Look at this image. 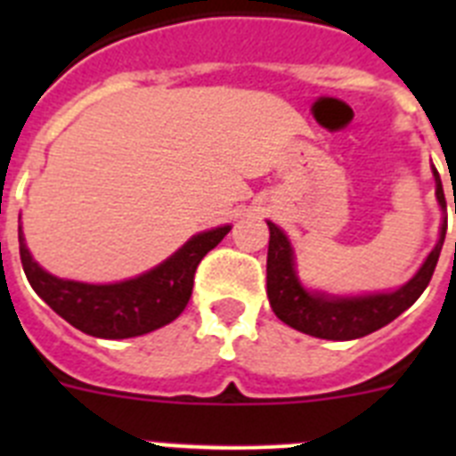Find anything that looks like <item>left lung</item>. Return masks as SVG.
<instances>
[{"instance_id":"left-lung-1","label":"left lung","mask_w":456,"mask_h":456,"mask_svg":"<svg viewBox=\"0 0 456 456\" xmlns=\"http://www.w3.org/2000/svg\"><path fill=\"white\" fill-rule=\"evenodd\" d=\"M436 180V200L445 212V193H443L441 175L432 167ZM456 215V203H454ZM269 225V251H267V297L272 310L281 322L308 336L324 338V340H356L368 333L377 331L381 326L390 324L400 317L406 308L416 304V299L425 292L436 269L441 256L448 219L443 216L441 235L436 247L427 256L425 265L409 283L395 292L365 294V297H331L324 292H308L301 285L297 269H294V253L289 240L276 224Z\"/></svg>"}]
</instances>
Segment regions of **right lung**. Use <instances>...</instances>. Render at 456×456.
Returning a JSON list of instances; mask_svg holds the SVG:
<instances>
[{
	"label": "right lung",
	"mask_w": 456,
	"mask_h": 456,
	"mask_svg": "<svg viewBox=\"0 0 456 456\" xmlns=\"http://www.w3.org/2000/svg\"><path fill=\"white\" fill-rule=\"evenodd\" d=\"M228 231L231 225L199 232L151 272L109 285L52 276L31 257L22 225H18L20 260L31 288L56 315L88 336L120 340L162 329L183 313L191 297L196 267Z\"/></svg>",
	"instance_id": "add662e5"
}]
</instances>
